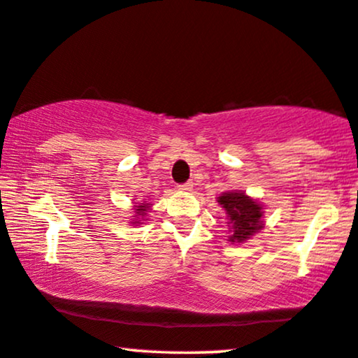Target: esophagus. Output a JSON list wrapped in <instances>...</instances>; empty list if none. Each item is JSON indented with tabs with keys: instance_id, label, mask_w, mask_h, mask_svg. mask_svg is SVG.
I'll use <instances>...</instances> for the list:
<instances>
[{
	"instance_id": "1",
	"label": "esophagus",
	"mask_w": 358,
	"mask_h": 358,
	"mask_svg": "<svg viewBox=\"0 0 358 358\" xmlns=\"http://www.w3.org/2000/svg\"><path fill=\"white\" fill-rule=\"evenodd\" d=\"M178 189H179L180 192H192V190H194V182H192V180H189V182L178 185Z\"/></svg>"
}]
</instances>
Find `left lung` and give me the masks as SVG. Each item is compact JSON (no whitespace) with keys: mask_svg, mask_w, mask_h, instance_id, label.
<instances>
[{"mask_svg":"<svg viewBox=\"0 0 358 358\" xmlns=\"http://www.w3.org/2000/svg\"><path fill=\"white\" fill-rule=\"evenodd\" d=\"M219 205L225 208L232 222V235L230 241L241 243L262 229V208L252 198L246 196L243 192H229L219 196Z\"/></svg>","mask_w":358,"mask_h":358,"instance_id":"1","label":"left lung"}]
</instances>
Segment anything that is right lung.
<instances>
[{
	"label": "right lung",
	"instance_id": "right-lung-1",
	"mask_svg": "<svg viewBox=\"0 0 358 358\" xmlns=\"http://www.w3.org/2000/svg\"><path fill=\"white\" fill-rule=\"evenodd\" d=\"M147 210H148V205H145V203H141L139 206H136V222H133V224H141L139 221H141V217H144L145 216V213H147Z\"/></svg>",
	"mask_w": 358,
	"mask_h": 358
}]
</instances>
